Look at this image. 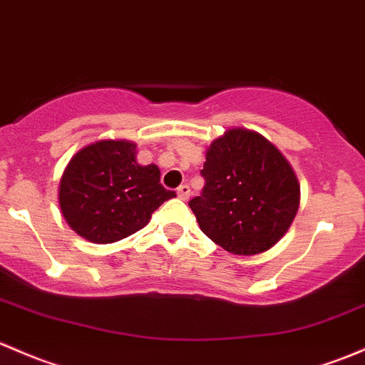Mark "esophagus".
Segmentation results:
<instances>
[{
    "mask_svg": "<svg viewBox=\"0 0 365 365\" xmlns=\"http://www.w3.org/2000/svg\"><path fill=\"white\" fill-rule=\"evenodd\" d=\"M176 194H178L180 199H183V201H187V199L190 197V187L187 185V183H185V185H180L178 189H176Z\"/></svg>",
    "mask_w": 365,
    "mask_h": 365,
    "instance_id": "34e87169",
    "label": "esophagus"
}]
</instances>
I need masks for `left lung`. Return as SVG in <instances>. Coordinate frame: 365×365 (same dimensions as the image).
<instances>
[{"mask_svg":"<svg viewBox=\"0 0 365 365\" xmlns=\"http://www.w3.org/2000/svg\"><path fill=\"white\" fill-rule=\"evenodd\" d=\"M201 195L190 199L201 231L236 255H257L278 243L299 210L297 176L271 141L234 128L217 138L201 170Z\"/></svg>","mask_w":365,"mask_h":365,"instance_id":"obj_1","label":"left lung"}]
</instances>
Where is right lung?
<instances>
[{"label":"right lung","mask_w":365,"mask_h":365,"mask_svg":"<svg viewBox=\"0 0 365 365\" xmlns=\"http://www.w3.org/2000/svg\"><path fill=\"white\" fill-rule=\"evenodd\" d=\"M175 195L160 185L155 164L136 163V145L125 140H101L76 152L59 183V206L68 225L99 245L143 229Z\"/></svg>","instance_id":"add662e5"}]
</instances>
